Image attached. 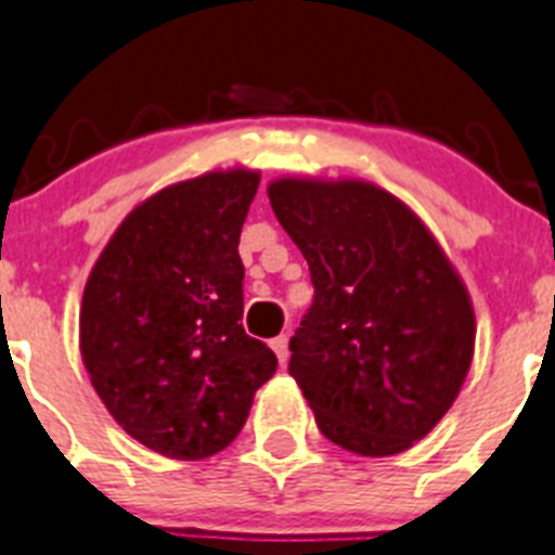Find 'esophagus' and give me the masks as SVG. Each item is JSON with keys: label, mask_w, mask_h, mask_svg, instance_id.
Returning <instances> with one entry per match:
<instances>
[{"label": "esophagus", "mask_w": 555, "mask_h": 555, "mask_svg": "<svg viewBox=\"0 0 555 555\" xmlns=\"http://www.w3.org/2000/svg\"><path fill=\"white\" fill-rule=\"evenodd\" d=\"M287 336H276V339H271V348H273V353H276V359H279V364H287V359H289V350H287Z\"/></svg>", "instance_id": "esophagus-1"}]
</instances>
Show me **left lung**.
<instances>
[{
	"label": "left lung",
	"instance_id": "obj_1",
	"mask_svg": "<svg viewBox=\"0 0 555 555\" xmlns=\"http://www.w3.org/2000/svg\"><path fill=\"white\" fill-rule=\"evenodd\" d=\"M268 199L312 273L289 375L320 433L361 457L405 452L452 408L474 359L463 279L411 207L364 180L282 178Z\"/></svg>",
	"mask_w": 555,
	"mask_h": 555
}]
</instances>
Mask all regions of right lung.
<instances>
[{"label":"right lung","instance_id":"add662e5","mask_svg":"<svg viewBox=\"0 0 555 555\" xmlns=\"http://www.w3.org/2000/svg\"><path fill=\"white\" fill-rule=\"evenodd\" d=\"M260 172L227 169L167 185L126 216L98 257L79 348L114 422L153 452L202 460L246 424L276 372L243 331L237 254Z\"/></svg>","mask_w":555,"mask_h":555}]
</instances>
